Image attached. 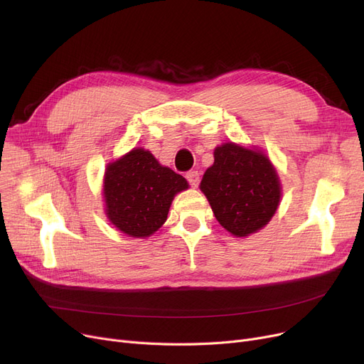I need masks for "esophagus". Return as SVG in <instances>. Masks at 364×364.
<instances>
[{
    "label": "esophagus",
    "mask_w": 364,
    "mask_h": 364,
    "mask_svg": "<svg viewBox=\"0 0 364 364\" xmlns=\"http://www.w3.org/2000/svg\"><path fill=\"white\" fill-rule=\"evenodd\" d=\"M186 178L190 183V186L198 187V184H199V172L198 171H188L187 174H186Z\"/></svg>",
    "instance_id": "34e87169"
}]
</instances>
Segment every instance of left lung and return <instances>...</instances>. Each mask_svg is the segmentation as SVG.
<instances>
[{
    "label": "left lung",
    "mask_w": 364,
    "mask_h": 364,
    "mask_svg": "<svg viewBox=\"0 0 364 364\" xmlns=\"http://www.w3.org/2000/svg\"><path fill=\"white\" fill-rule=\"evenodd\" d=\"M217 221L228 233L246 237L270 223L280 205L282 184L270 158L258 147L233 141L214 150V164L200 181Z\"/></svg>",
    "instance_id": "1"
}]
</instances>
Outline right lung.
Wrapping results in <instances>:
<instances>
[{
  "label": "right lung",
  "instance_id": "add662e5",
  "mask_svg": "<svg viewBox=\"0 0 364 364\" xmlns=\"http://www.w3.org/2000/svg\"><path fill=\"white\" fill-rule=\"evenodd\" d=\"M187 180L143 147L109 162L103 177L105 214L121 233L146 239L164 225L172 200Z\"/></svg>",
  "mask_w": 364,
  "mask_h": 364
}]
</instances>
